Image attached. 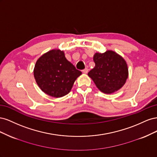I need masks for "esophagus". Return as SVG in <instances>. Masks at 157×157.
Here are the masks:
<instances>
[{
  "label": "esophagus",
  "mask_w": 157,
  "mask_h": 157,
  "mask_svg": "<svg viewBox=\"0 0 157 157\" xmlns=\"http://www.w3.org/2000/svg\"><path fill=\"white\" fill-rule=\"evenodd\" d=\"M88 69L87 68H85L84 70H82V73H84V74H86V73H88Z\"/></svg>",
  "instance_id": "1"
}]
</instances>
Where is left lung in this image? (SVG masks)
<instances>
[{"label":"left lung","mask_w":157,"mask_h":157,"mask_svg":"<svg viewBox=\"0 0 157 157\" xmlns=\"http://www.w3.org/2000/svg\"><path fill=\"white\" fill-rule=\"evenodd\" d=\"M95 67L88 73L101 92L110 94L120 90L126 83L128 68L124 59L112 50L96 52L93 58Z\"/></svg>","instance_id":"8db88e82"}]
</instances>
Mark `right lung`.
Returning a JSON list of instances; mask_svg holds the SVG:
<instances>
[{
	"instance_id": "right-lung-1",
	"label": "right lung",
	"mask_w": 157,
	"mask_h": 157,
	"mask_svg": "<svg viewBox=\"0 0 157 157\" xmlns=\"http://www.w3.org/2000/svg\"><path fill=\"white\" fill-rule=\"evenodd\" d=\"M33 73L42 92L52 97L61 98L70 92L82 72L66 59L63 51L54 49L38 59Z\"/></svg>"
}]
</instances>
